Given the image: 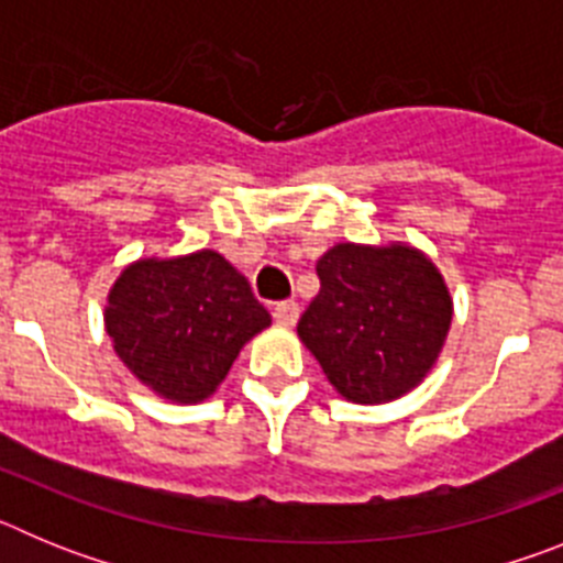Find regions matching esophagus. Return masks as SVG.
Wrapping results in <instances>:
<instances>
[{"instance_id": "obj_1", "label": "esophagus", "mask_w": 563, "mask_h": 563, "mask_svg": "<svg viewBox=\"0 0 563 563\" xmlns=\"http://www.w3.org/2000/svg\"><path fill=\"white\" fill-rule=\"evenodd\" d=\"M273 318H276L278 324L292 327L298 321V301H292V298H287V301H278V305L273 307Z\"/></svg>"}]
</instances>
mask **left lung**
Returning <instances> with one entry per match:
<instances>
[{
  "label": "left lung",
  "mask_w": 563,
  "mask_h": 563,
  "mask_svg": "<svg viewBox=\"0 0 563 563\" xmlns=\"http://www.w3.org/2000/svg\"><path fill=\"white\" fill-rule=\"evenodd\" d=\"M321 290L298 338L352 402H386L429 375L451 327L449 287L420 251L343 242L316 265Z\"/></svg>",
  "instance_id": "8db88e82"
}]
</instances>
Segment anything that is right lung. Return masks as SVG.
Listing matches in <instances>:
<instances>
[{"label": "right lung", "instance_id": "obj_1", "mask_svg": "<svg viewBox=\"0 0 563 563\" xmlns=\"http://www.w3.org/2000/svg\"><path fill=\"white\" fill-rule=\"evenodd\" d=\"M126 369L166 400L217 391L239 350L271 327L247 278L217 251L141 258L118 276L103 312Z\"/></svg>", "mask_w": 563, "mask_h": 563}]
</instances>
